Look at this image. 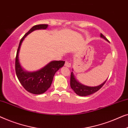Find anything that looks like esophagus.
<instances>
[{
    "label": "esophagus",
    "mask_w": 128,
    "mask_h": 128,
    "mask_svg": "<svg viewBox=\"0 0 128 128\" xmlns=\"http://www.w3.org/2000/svg\"><path fill=\"white\" fill-rule=\"evenodd\" d=\"M64 65H65V66H66V67L70 68L71 66V63L69 62V61L66 60L65 61V64H64Z\"/></svg>",
    "instance_id": "esophagus-1"
}]
</instances>
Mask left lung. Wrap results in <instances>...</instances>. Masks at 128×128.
I'll list each match as a JSON object with an SVG mask.
<instances>
[{"instance_id": "left-lung-1", "label": "left lung", "mask_w": 128, "mask_h": 128, "mask_svg": "<svg viewBox=\"0 0 128 128\" xmlns=\"http://www.w3.org/2000/svg\"><path fill=\"white\" fill-rule=\"evenodd\" d=\"M100 36L101 38H104V39L106 40V41H108V40L106 39L102 34H101ZM106 80H106L104 83H102L100 85L98 86H84L79 83V82L76 79V78H75L74 75L73 74V72H72L70 75V87L78 95L80 96H87L90 95V94H93L94 92H97L98 90H99L100 89L104 86V84L106 83Z\"/></svg>"}]
</instances>
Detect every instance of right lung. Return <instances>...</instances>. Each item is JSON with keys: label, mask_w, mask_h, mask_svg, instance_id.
I'll use <instances>...</instances> for the list:
<instances>
[{"label": "right lung", "mask_w": 128, "mask_h": 128, "mask_svg": "<svg viewBox=\"0 0 128 128\" xmlns=\"http://www.w3.org/2000/svg\"><path fill=\"white\" fill-rule=\"evenodd\" d=\"M48 24H39L31 28L20 40L16 57L15 69L17 78L24 88L30 93L41 94L45 92L51 86L55 73L64 66V61H51L39 70L29 72L22 69L19 62L18 54L22 44L26 36L36 30L46 29Z\"/></svg>", "instance_id": "add662e5"}]
</instances>
